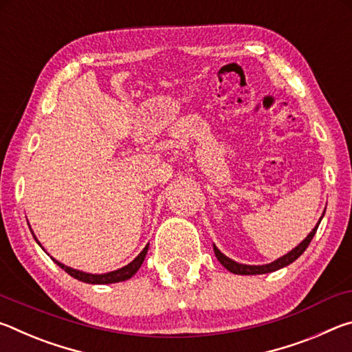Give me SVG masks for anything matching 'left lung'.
Here are the masks:
<instances>
[{
  "label": "left lung",
  "instance_id": "8db88e82",
  "mask_svg": "<svg viewBox=\"0 0 352 352\" xmlns=\"http://www.w3.org/2000/svg\"><path fill=\"white\" fill-rule=\"evenodd\" d=\"M324 216V214H323ZM323 216H321V219H323ZM321 219L318 220V223L315 228L309 233V236L306 237L305 241H302L300 245L295 247L292 252H289L287 254H284L283 258H279L276 261H273L272 264H265V265H245V264H237V262L231 261L230 258H226V256L223 253L219 252V248L214 245V253H216V258L219 259L220 264H222L226 270H230L231 273H236V275H262V273H270V272H275V270H279L283 269V267L292 264V262L296 261L300 256L306 252V248L309 247V243H311L312 237L315 236V233H317V228L318 225L321 222Z\"/></svg>",
  "mask_w": 352,
  "mask_h": 352
}]
</instances>
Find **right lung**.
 I'll return each instance as SVG.
<instances>
[{
	"instance_id": "1",
	"label": "right lung",
	"mask_w": 352,
	"mask_h": 352,
	"mask_svg": "<svg viewBox=\"0 0 352 352\" xmlns=\"http://www.w3.org/2000/svg\"><path fill=\"white\" fill-rule=\"evenodd\" d=\"M35 241H37V239H35ZM147 248H148V245H146V248L142 250V252L138 256H136V258L132 262H130L129 265L122 267V269L115 270V272L104 273V275H91V273H85V272L71 269V267L63 265V264H60V262L56 261V259H54V262H56L58 267H60V269H63L65 272H67L68 275H71V276L76 278V279H79V281H82V283H88V284L121 283V281H126V279H130V278L135 275L136 272L140 270V267H141L142 262H144V258H146V254H147Z\"/></svg>"
}]
</instances>
